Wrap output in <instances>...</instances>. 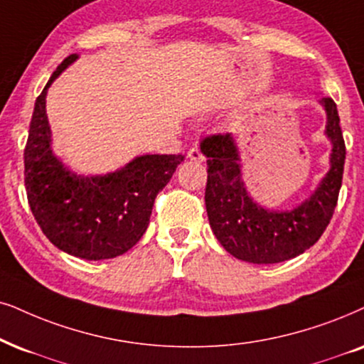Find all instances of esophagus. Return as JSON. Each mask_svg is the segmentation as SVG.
I'll use <instances>...</instances> for the list:
<instances>
[{"label": "esophagus", "instance_id": "34e87169", "mask_svg": "<svg viewBox=\"0 0 364 364\" xmlns=\"http://www.w3.org/2000/svg\"><path fill=\"white\" fill-rule=\"evenodd\" d=\"M188 158H190L191 161H195V163H203L205 154L201 153L198 148H191L190 151H188Z\"/></svg>", "mask_w": 364, "mask_h": 364}]
</instances>
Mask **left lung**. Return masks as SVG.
I'll use <instances>...</instances> for the list:
<instances>
[{"instance_id":"8db88e82","label":"left lung","mask_w":364,"mask_h":364,"mask_svg":"<svg viewBox=\"0 0 364 364\" xmlns=\"http://www.w3.org/2000/svg\"><path fill=\"white\" fill-rule=\"evenodd\" d=\"M328 114L326 134L333 142L331 169L314 195L291 211H270L247 195L238 151L230 134H211L200 142L206 158L205 203L210 227L225 250L252 264H279L304 254L324 233L338 205L343 183L344 146L339 114L331 97L321 100Z\"/></svg>"}]
</instances>
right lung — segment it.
I'll return each mask as SVG.
<instances>
[{
	"label": "right lung",
	"instance_id": "add662e5",
	"mask_svg": "<svg viewBox=\"0 0 364 364\" xmlns=\"http://www.w3.org/2000/svg\"><path fill=\"white\" fill-rule=\"evenodd\" d=\"M75 58L68 55L36 97L23 153L26 196L36 223L55 247L85 260L114 259L144 235L156 196L185 156H139L119 171L99 178L67 171L50 149L45 97L52 82Z\"/></svg>",
	"mask_w": 364,
	"mask_h": 364
}]
</instances>
